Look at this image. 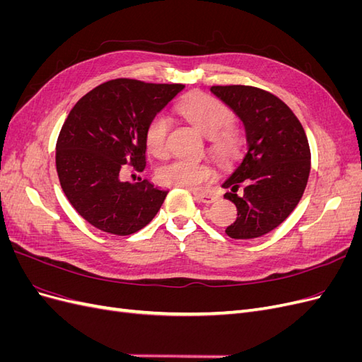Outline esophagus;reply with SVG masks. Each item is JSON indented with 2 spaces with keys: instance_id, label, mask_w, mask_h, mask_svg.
Wrapping results in <instances>:
<instances>
[{
  "instance_id": "34e87169",
  "label": "esophagus",
  "mask_w": 362,
  "mask_h": 362,
  "mask_svg": "<svg viewBox=\"0 0 362 362\" xmlns=\"http://www.w3.org/2000/svg\"><path fill=\"white\" fill-rule=\"evenodd\" d=\"M193 194H194V199L198 201V202H202V204H211V202H214V196H211V194H208V193H201V192H193Z\"/></svg>"
}]
</instances>
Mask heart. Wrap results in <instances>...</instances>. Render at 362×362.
<instances>
[{"mask_svg":"<svg viewBox=\"0 0 362 362\" xmlns=\"http://www.w3.org/2000/svg\"><path fill=\"white\" fill-rule=\"evenodd\" d=\"M178 113L211 139L213 154L221 161H233L242 149V134L233 128V112L216 98L204 93H192L178 104ZM169 119L158 113L152 117L145 129V144L152 156L163 157L168 152ZM213 177V168L204 161L175 158L157 169L161 184L178 187H199Z\"/></svg>","mask_w":362,"mask_h":362,"instance_id":"1","label":"heart"}]
</instances>
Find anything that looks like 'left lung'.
<instances>
[{
    "label": "left lung",
    "instance_id": "8db88e82",
    "mask_svg": "<svg viewBox=\"0 0 362 362\" xmlns=\"http://www.w3.org/2000/svg\"><path fill=\"white\" fill-rule=\"evenodd\" d=\"M211 93L242 120L247 151L222 182L237 218L225 233L257 238L279 226L299 204L311 169L308 139L287 104L258 87L213 86ZM240 192H238V189Z\"/></svg>",
    "mask_w": 362,
    "mask_h": 362
}]
</instances>
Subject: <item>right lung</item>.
Returning <instances> with one entry per match:
<instances>
[{"label": "right lung", "instance_id": "1", "mask_svg": "<svg viewBox=\"0 0 362 362\" xmlns=\"http://www.w3.org/2000/svg\"><path fill=\"white\" fill-rule=\"evenodd\" d=\"M184 84L117 78L86 93L62 127L56 168L68 201L86 222L115 235H129L158 213L168 190L148 181L120 180L129 164L146 166L145 129Z\"/></svg>", "mask_w": 362, "mask_h": 362}]
</instances>
